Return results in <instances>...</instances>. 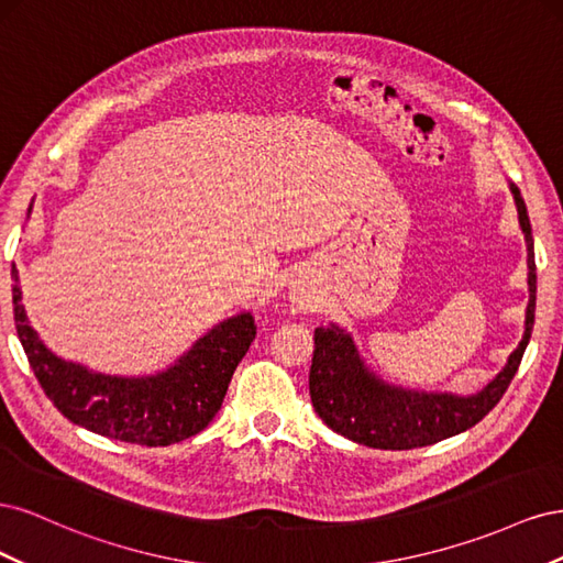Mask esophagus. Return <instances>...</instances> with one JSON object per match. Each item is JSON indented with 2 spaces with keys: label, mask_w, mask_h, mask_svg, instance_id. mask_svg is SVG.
Instances as JSON below:
<instances>
[{
  "label": "esophagus",
  "mask_w": 563,
  "mask_h": 563,
  "mask_svg": "<svg viewBox=\"0 0 563 563\" xmlns=\"http://www.w3.org/2000/svg\"><path fill=\"white\" fill-rule=\"evenodd\" d=\"M305 298H308V296H305V294L300 291V288H296V291H294V300H296L298 305H302V302H305Z\"/></svg>",
  "instance_id": "34e87169"
}]
</instances>
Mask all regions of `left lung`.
Masks as SVG:
<instances>
[{"instance_id": "8db88e82", "label": "left lung", "mask_w": 563, "mask_h": 563, "mask_svg": "<svg viewBox=\"0 0 563 563\" xmlns=\"http://www.w3.org/2000/svg\"><path fill=\"white\" fill-rule=\"evenodd\" d=\"M509 190L517 203L528 251V305L523 338L517 350L507 356L503 371L474 395L391 385L364 362L360 347L354 345V338L345 329H340L338 323L319 327L314 329L310 397L314 411L333 432L371 449H420L474 428L503 399L521 364L536 321V253L531 220H528L519 187L509 183Z\"/></svg>"}]
</instances>
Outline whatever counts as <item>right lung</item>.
Here are the masks:
<instances>
[{
  "label": "right lung",
  "instance_id": "obj_1",
  "mask_svg": "<svg viewBox=\"0 0 563 563\" xmlns=\"http://www.w3.org/2000/svg\"><path fill=\"white\" fill-rule=\"evenodd\" d=\"M11 279L15 331L44 395L79 428L126 444L168 446L207 428L255 338L253 314L240 312L195 340L172 366L150 376H110L51 352L30 327L15 265Z\"/></svg>",
  "mask_w": 563,
  "mask_h": 563
}]
</instances>
